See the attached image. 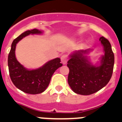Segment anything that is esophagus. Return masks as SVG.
Here are the masks:
<instances>
[{"label":"esophagus","mask_w":122,"mask_h":122,"mask_svg":"<svg viewBox=\"0 0 122 122\" xmlns=\"http://www.w3.org/2000/svg\"><path fill=\"white\" fill-rule=\"evenodd\" d=\"M68 60V58L67 56L66 55H63V56L61 57V61H62V63L63 65H65L67 63Z\"/></svg>","instance_id":"obj_1"}]
</instances>
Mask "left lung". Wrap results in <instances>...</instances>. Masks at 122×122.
<instances>
[{"instance_id": "left-lung-1", "label": "left lung", "mask_w": 122, "mask_h": 122, "mask_svg": "<svg viewBox=\"0 0 122 122\" xmlns=\"http://www.w3.org/2000/svg\"><path fill=\"white\" fill-rule=\"evenodd\" d=\"M100 41L104 47V56L100 66H93L84 54L86 51H75L68 61L69 68L68 82L74 92L82 95L93 94L107 85L112 77L114 55L108 40L101 36Z\"/></svg>"}]
</instances>
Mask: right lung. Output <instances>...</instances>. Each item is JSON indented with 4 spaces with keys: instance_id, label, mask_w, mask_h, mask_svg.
I'll list each match as a JSON object with an SVG mask.
<instances>
[{
    "instance_id": "right-lung-1",
    "label": "right lung",
    "mask_w": 122,
    "mask_h": 122,
    "mask_svg": "<svg viewBox=\"0 0 122 122\" xmlns=\"http://www.w3.org/2000/svg\"><path fill=\"white\" fill-rule=\"evenodd\" d=\"M41 33V31L36 29L22 33L13 40L8 54V70L11 81L18 89L29 94L35 95L43 92L49 86L54 73L62 66L60 59L56 58L39 68L30 70L25 68L17 60L15 56V49L18 42L30 34Z\"/></svg>"
}]
</instances>
